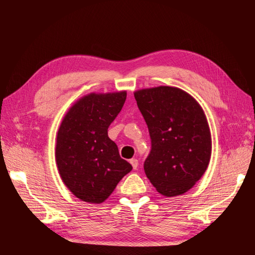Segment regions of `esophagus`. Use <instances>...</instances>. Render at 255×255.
Returning a JSON list of instances; mask_svg holds the SVG:
<instances>
[{"label":"esophagus","instance_id":"1","mask_svg":"<svg viewBox=\"0 0 255 255\" xmlns=\"http://www.w3.org/2000/svg\"><path fill=\"white\" fill-rule=\"evenodd\" d=\"M130 163H131V165L133 167V170H137V167L139 165V161L137 159H131L130 160Z\"/></svg>","mask_w":255,"mask_h":255}]
</instances>
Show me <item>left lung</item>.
<instances>
[{"label": "left lung", "instance_id": "obj_1", "mask_svg": "<svg viewBox=\"0 0 255 255\" xmlns=\"http://www.w3.org/2000/svg\"><path fill=\"white\" fill-rule=\"evenodd\" d=\"M133 95L151 138L145 175L163 196L188 192L204 175L211 156L210 129L202 106L174 86L142 89Z\"/></svg>", "mask_w": 255, "mask_h": 255}]
</instances>
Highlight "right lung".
<instances>
[{"mask_svg":"<svg viewBox=\"0 0 255 255\" xmlns=\"http://www.w3.org/2000/svg\"><path fill=\"white\" fill-rule=\"evenodd\" d=\"M126 97V91L84 95L69 108L59 126L55 149L59 174L82 202H105L132 170L107 134Z\"/></svg>","mask_w":255,"mask_h":255,"instance_id":"right-lung-1","label":"right lung"}]
</instances>
